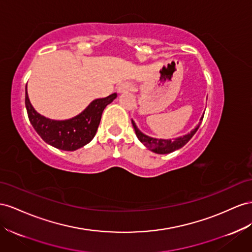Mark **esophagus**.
Segmentation results:
<instances>
[{"label":"esophagus","instance_id":"34e87169","mask_svg":"<svg viewBox=\"0 0 252 252\" xmlns=\"http://www.w3.org/2000/svg\"><path fill=\"white\" fill-rule=\"evenodd\" d=\"M131 88H132V85L130 83H122L118 87V90H119L120 93H123V92H126L128 90H130Z\"/></svg>","mask_w":252,"mask_h":252}]
</instances>
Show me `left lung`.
Here are the masks:
<instances>
[{"mask_svg":"<svg viewBox=\"0 0 252 252\" xmlns=\"http://www.w3.org/2000/svg\"><path fill=\"white\" fill-rule=\"evenodd\" d=\"M203 115H205V114H203ZM202 119H203V117L200 119L199 124L197 125V127H196L195 129H193V130H192L191 132L186 134V135H183V137H180V138H178V139H176L175 141H171V140H162V139L159 140V139H155V138L148 137V135L144 134V133L141 132V131L139 130L137 125L134 124V122H133L132 120H131V123H132V126H133V128H134L135 134H137L138 139L143 143V144H144L148 149H152V151H153L154 153L163 155V154L173 153L174 151H176V149H179V148L185 146V145L187 144V143L192 139L193 135L196 133L197 129L199 128V125L201 124Z\"/></svg>","mask_w":252,"mask_h":252,"instance_id":"1","label":"left lung"}]
</instances>
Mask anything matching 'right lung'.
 <instances>
[{
  "mask_svg": "<svg viewBox=\"0 0 252 252\" xmlns=\"http://www.w3.org/2000/svg\"><path fill=\"white\" fill-rule=\"evenodd\" d=\"M117 97L113 93L93 100L85 111L67 121H53L37 113L31 105L25 88V107L32 127L44 142L63 151H75L88 144L97 131L101 113Z\"/></svg>",
  "mask_w": 252,
  "mask_h": 252,
  "instance_id": "obj_1",
  "label": "right lung"
}]
</instances>
